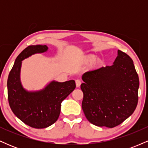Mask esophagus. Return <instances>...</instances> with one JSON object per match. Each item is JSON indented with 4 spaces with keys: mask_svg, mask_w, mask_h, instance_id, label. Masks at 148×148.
I'll use <instances>...</instances> for the list:
<instances>
[{
    "mask_svg": "<svg viewBox=\"0 0 148 148\" xmlns=\"http://www.w3.org/2000/svg\"><path fill=\"white\" fill-rule=\"evenodd\" d=\"M81 81H80V80H79V79L76 80V87H79V86H81Z\"/></svg>",
    "mask_w": 148,
    "mask_h": 148,
    "instance_id": "1",
    "label": "esophagus"
}]
</instances>
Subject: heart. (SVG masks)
Wrapping results in <instances>:
<instances>
[{
    "label": "heart",
    "mask_w": 148,
    "mask_h": 148,
    "mask_svg": "<svg viewBox=\"0 0 148 148\" xmlns=\"http://www.w3.org/2000/svg\"><path fill=\"white\" fill-rule=\"evenodd\" d=\"M95 56H88L87 58V61L89 62H91L95 60Z\"/></svg>",
    "instance_id": "heart-1"
}]
</instances>
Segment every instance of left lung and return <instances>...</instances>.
Returning a JSON list of instances; mask_svg holds the SVG:
<instances>
[{
  "mask_svg": "<svg viewBox=\"0 0 148 148\" xmlns=\"http://www.w3.org/2000/svg\"><path fill=\"white\" fill-rule=\"evenodd\" d=\"M82 80V109L92 125L113 128L135 111L139 79L133 60L125 53L118 50L113 64L86 72Z\"/></svg>",
  "mask_w": 148,
  "mask_h": 148,
  "instance_id": "left-lung-1",
  "label": "left lung"
}]
</instances>
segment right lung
<instances>
[{
    "instance_id": "obj_1",
    "label": "right lung",
    "mask_w": 148,
    "mask_h": 148,
    "mask_svg": "<svg viewBox=\"0 0 148 148\" xmlns=\"http://www.w3.org/2000/svg\"><path fill=\"white\" fill-rule=\"evenodd\" d=\"M47 50L46 45L26 47L15 60L8 79V101L12 111L25 125L36 129L46 128L57 121L61 103L76 88L74 80L62 83L53 81L39 91L28 92L23 88L20 81L22 60Z\"/></svg>"
}]
</instances>
